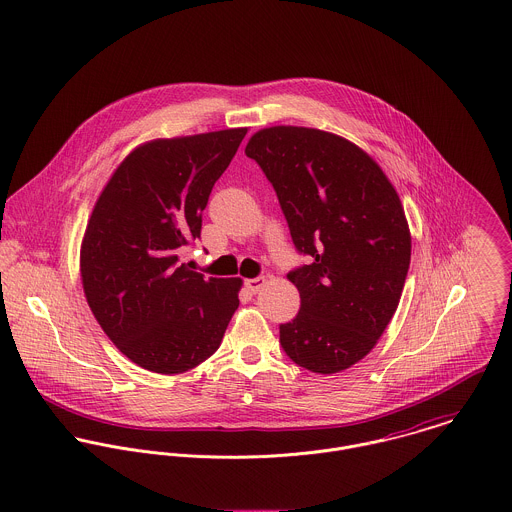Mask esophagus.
Masks as SVG:
<instances>
[{
    "instance_id": "34e87169",
    "label": "esophagus",
    "mask_w": 512,
    "mask_h": 512,
    "mask_svg": "<svg viewBox=\"0 0 512 512\" xmlns=\"http://www.w3.org/2000/svg\"><path fill=\"white\" fill-rule=\"evenodd\" d=\"M266 286V278H250L246 280V288L252 293H258Z\"/></svg>"
}]
</instances>
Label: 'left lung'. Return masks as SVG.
Segmentation results:
<instances>
[{"label": "left lung", "mask_w": 512, "mask_h": 512, "mask_svg": "<svg viewBox=\"0 0 512 512\" xmlns=\"http://www.w3.org/2000/svg\"><path fill=\"white\" fill-rule=\"evenodd\" d=\"M244 151L274 185L295 248L311 256L288 274L301 305L280 343L295 365L341 372L374 349L404 290L412 236L400 197L365 149L331 132L272 126Z\"/></svg>", "instance_id": "1"}]
</instances>
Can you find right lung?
Instances as JSON below:
<instances>
[{
  "label": "right lung",
  "mask_w": 512,
  "mask_h": 512,
  "mask_svg": "<svg viewBox=\"0 0 512 512\" xmlns=\"http://www.w3.org/2000/svg\"><path fill=\"white\" fill-rule=\"evenodd\" d=\"M248 128L159 138L136 147L102 189L80 244L86 301L132 363L159 374L201 365L238 309L240 278L181 262L201 236L213 185Z\"/></svg>",
  "instance_id": "1"
}]
</instances>
